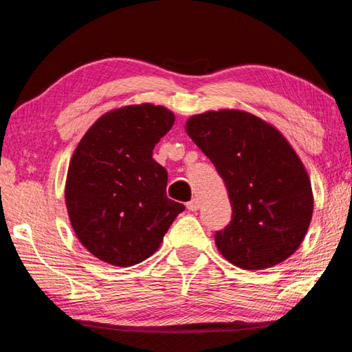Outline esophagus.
<instances>
[{
  "label": "esophagus",
  "mask_w": 352,
  "mask_h": 352,
  "mask_svg": "<svg viewBox=\"0 0 352 352\" xmlns=\"http://www.w3.org/2000/svg\"><path fill=\"white\" fill-rule=\"evenodd\" d=\"M199 207H201V202H199V199H192L190 202H187V208L190 212H196V210H199Z\"/></svg>",
  "instance_id": "obj_1"
}]
</instances>
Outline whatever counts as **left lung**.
<instances>
[{
    "mask_svg": "<svg viewBox=\"0 0 352 352\" xmlns=\"http://www.w3.org/2000/svg\"><path fill=\"white\" fill-rule=\"evenodd\" d=\"M186 131L223 177L232 221L214 235L236 267L263 270L286 261L309 229L314 195L292 145L269 122L243 109L195 114Z\"/></svg>",
    "mask_w": 352,
    "mask_h": 352,
    "instance_id": "obj_1",
    "label": "left lung"
}]
</instances>
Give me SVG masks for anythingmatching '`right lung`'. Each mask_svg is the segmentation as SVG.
I'll return each mask as SVG.
<instances>
[{"instance_id":"add662e5","label":"right lung","mask_w":352,"mask_h":352,"mask_svg":"<svg viewBox=\"0 0 352 352\" xmlns=\"http://www.w3.org/2000/svg\"><path fill=\"white\" fill-rule=\"evenodd\" d=\"M173 123L175 114L160 104H126L98 117L78 142L65 202L78 241L100 261H145L186 208L166 198L168 175L153 159Z\"/></svg>"}]
</instances>
